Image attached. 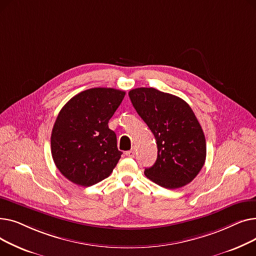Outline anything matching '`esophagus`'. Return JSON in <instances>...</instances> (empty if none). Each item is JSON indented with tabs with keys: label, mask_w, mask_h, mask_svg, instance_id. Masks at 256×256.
I'll return each mask as SVG.
<instances>
[{
	"label": "esophagus",
	"mask_w": 256,
	"mask_h": 256,
	"mask_svg": "<svg viewBox=\"0 0 256 256\" xmlns=\"http://www.w3.org/2000/svg\"><path fill=\"white\" fill-rule=\"evenodd\" d=\"M126 154L128 156H130V158H134V156H135V150H128V152H126Z\"/></svg>",
	"instance_id": "esophagus-1"
}]
</instances>
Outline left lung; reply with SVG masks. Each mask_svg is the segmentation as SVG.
Wrapping results in <instances>:
<instances>
[{
	"label": "left lung",
	"mask_w": 256,
	"mask_h": 256,
	"mask_svg": "<svg viewBox=\"0 0 256 256\" xmlns=\"http://www.w3.org/2000/svg\"><path fill=\"white\" fill-rule=\"evenodd\" d=\"M128 96L158 145L156 160L145 169L146 178L166 189H178L191 182L206 156L204 134L191 106L154 88L132 89Z\"/></svg>",
	"instance_id": "1"
}]
</instances>
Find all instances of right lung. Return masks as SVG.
Wrapping results in <instances>:
<instances>
[{
  "instance_id": "add662e5",
  "label": "right lung",
  "mask_w": 256,
  "mask_h": 256,
  "mask_svg": "<svg viewBox=\"0 0 256 256\" xmlns=\"http://www.w3.org/2000/svg\"><path fill=\"white\" fill-rule=\"evenodd\" d=\"M126 96L113 88H91L62 108L50 136L56 167L72 182L90 186L106 178L122 154L109 120Z\"/></svg>"
}]
</instances>
